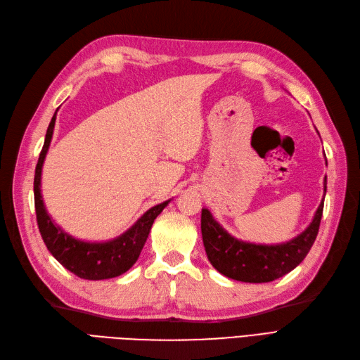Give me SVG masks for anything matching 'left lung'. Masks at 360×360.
Wrapping results in <instances>:
<instances>
[{
	"instance_id": "8db88e82",
	"label": "left lung",
	"mask_w": 360,
	"mask_h": 360,
	"mask_svg": "<svg viewBox=\"0 0 360 360\" xmlns=\"http://www.w3.org/2000/svg\"><path fill=\"white\" fill-rule=\"evenodd\" d=\"M323 205L321 201L307 230L290 242L279 245H255L238 240L213 219L209 210L202 209L201 233L207 258L226 278L250 284L275 281L296 269L308 255L319 234Z\"/></svg>"
}]
</instances>
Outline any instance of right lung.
Here are the masks:
<instances>
[{"instance_id": "add662e5", "label": "right lung", "mask_w": 360, "mask_h": 360, "mask_svg": "<svg viewBox=\"0 0 360 360\" xmlns=\"http://www.w3.org/2000/svg\"><path fill=\"white\" fill-rule=\"evenodd\" d=\"M56 118L57 112L53 114L48 126L45 144H43V148L40 151L34 176V205L39 231L41 234L43 242H45L48 250L56 257L60 264H63L73 275L82 279L101 281L123 275L124 271H127L136 263L141 250H143L146 245L151 225H153L160 212L168 205L169 200L151 207L126 233L110 242H82L69 236L68 233H64L48 214L40 191L41 167L51 144Z\"/></svg>"}]
</instances>
